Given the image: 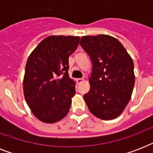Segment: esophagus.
I'll return each instance as SVG.
<instances>
[{"label": "esophagus", "mask_w": 153, "mask_h": 153, "mask_svg": "<svg viewBox=\"0 0 153 153\" xmlns=\"http://www.w3.org/2000/svg\"><path fill=\"white\" fill-rule=\"evenodd\" d=\"M76 82L78 84H81L84 82V79H77Z\"/></svg>", "instance_id": "esophagus-1"}]
</instances>
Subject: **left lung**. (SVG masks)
Here are the masks:
<instances>
[{
  "label": "left lung",
  "mask_w": 153,
  "mask_h": 153,
  "mask_svg": "<svg viewBox=\"0 0 153 153\" xmlns=\"http://www.w3.org/2000/svg\"><path fill=\"white\" fill-rule=\"evenodd\" d=\"M82 48L92 61L90 91L84 94L90 111L102 120H112L124 111L135 83L132 58L116 38L108 35L86 36Z\"/></svg>",
  "instance_id": "8db88e82"
}]
</instances>
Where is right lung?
<instances>
[{
  "label": "right lung",
  "mask_w": 153,
  "mask_h": 153,
  "mask_svg": "<svg viewBox=\"0 0 153 153\" xmlns=\"http://www.w3.org/2000/svg\"><path fill=\"white\" fill-rule=\"evenodd\" d=\"M79 36H50L27 59L23 80L27 105L37 119L55 123L69 112L75 82L68 74V59L79 44Z\"/></svg>",
  "instance_id": "1"
}]
</instances>
